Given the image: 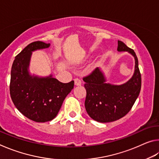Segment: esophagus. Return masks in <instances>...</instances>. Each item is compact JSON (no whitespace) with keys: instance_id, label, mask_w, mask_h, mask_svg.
<instances>
[{"instance_id":"1","label":"esophagus","mask_w":159,"mask_h":159,"mask_svg":"<svg viewBox=\"0 0 159 159\" xmlns=\"http://www.w3.org/2000/svg\"><path fill=\"white\" fill-rule=\"evenodd\" d=\"M74 83H75V85H76L79 86V85H80L82 84V81L79 79H74Z\"/></svg>"}]
</instances>
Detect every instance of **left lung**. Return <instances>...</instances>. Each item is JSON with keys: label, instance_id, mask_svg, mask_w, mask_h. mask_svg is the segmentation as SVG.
<instances>
[{"label": "left lung", "instance_id": "1", "mask_svg": "<svg viewBox=\"0 0 159 159\" xmlns=\"http://www.w3.org/2000/svg\"><path fill=\"white\" fill-rule=\"evenodd\" d=\"M117 50L127 51L134 58V72L128 82L120 85L107 83L99 68L83 78L86 90V111L98 122H112L124 116L130 111L141 90V74L135 52L120 41H118Z\"/></svg>", "mask_w": 159, "mask_h": 159}]
</instances>
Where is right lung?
I'll use <instances>...</instances> for the list:
<instances>
[{"label":"right lung","mask_w":159,"mask_h":159,"mask_svg":"<svg viewBox=\"0 0 159 159\" xmlns=\"http://www.w3.org/2000/svg\"><path fill=\"white\" fill-rule=\"evenodd\" d=\"M50 43L35 41L16 56L10 78V97L19 111L38 123L52 120L57 115L67 95L74 88V81L63 83L50 75L41 78L29 72L33 51L50 47Z\"/></svg>","instance_id":"right-lung-1"}]
</instances>
